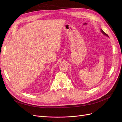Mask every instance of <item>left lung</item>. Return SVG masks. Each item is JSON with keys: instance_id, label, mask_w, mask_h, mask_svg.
<instances>
[{"instance_id": "obj_1", "label": "left lung", "mask_w": 122, "mask_h": 122, "mask_svg": "<svg viewBox=\"0 0 122 122\" xmlns=\"http://www.w3.org/2000/svg\"><path fill=\"white\" fill-rule=\"evenodd\" d=\"M101 31L102 32V34H104V35H105V36H108L106 34V33H105L104 31H103V30H102V29H101Z\"/></svg>"}]
</instances>
